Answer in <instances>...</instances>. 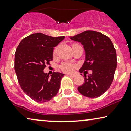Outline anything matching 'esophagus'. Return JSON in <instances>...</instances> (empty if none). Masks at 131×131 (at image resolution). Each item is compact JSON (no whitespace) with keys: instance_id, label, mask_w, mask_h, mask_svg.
<instances>
[{"instance_id":"obj_1","label":"esophagus","mask_w":131,"mask_h":131,"mask_svg":"<svg viewBox=\"0 0 131 131\" xmlns=\"http://www.w3.org/2000/svg\"><path fill=\"white\" fill-rule=\"evenodd\" d=\"M67 75H69V76H72V77H75V74H67Z\"/></svg>"}]
</instances>
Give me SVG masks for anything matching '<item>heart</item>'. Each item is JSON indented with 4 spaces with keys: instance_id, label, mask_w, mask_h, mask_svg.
<instances>
[{
    "instance_id": "obj_1",
    "label": "heart",
    "mask_w": 131,
    "mask_h": 131,
    "mask_svg": "<svg viewBox=\"0 0 131 131\" xmlns=\"http://www.w3.org/2000/svg\"><path fill=\"white\" fill-rule=\"evenodd\" d=\"M78 44H73L72 46H77ZM57 50H58V47H56V49H54V54H56L57 52ZM73 68H74V66L72 64H69V63L64 62L62 63L60 66V69L62 70L63 71L66 72H71L73 70Z\"/></svg>"
}]
</instances>
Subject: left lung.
<instances>
[{
  "mask_svg": "<svg viewBox=\"0 0 131 131\" xmlns=\"http://www.w3.org/2000/svg\"><path fill=\"white\" fill-rule=\"evenodd\" d=\"M70 39L81 42L85 50V61L80 72L92 71L88 77L84 75L85 81L77 88L79 92L88 97L101 96L111 86L116 69V51L113 43L107 36L93 30L83 32Z\"/></svg>",
  "mask_w": 131,
  "mask_h": 131,
  "instance_id": "8db88e82",
  "label": "left lung"
}]
</instances>
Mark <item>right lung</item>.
Masks as SVG:
<instances>
[{
    "mask_svg": "<svg viewBox=\"0 0 131 131\" xmlns=\"http://www.w3.org/2000/svg\"><path fill=\"white\" fill-rule=\"evenodd\" d=\"M64 38L32 34L22 39L16 49L14 69L18 81L24 92L36 102L50 101L59 90L64 74L54 72L49 77L43 69L53 59L54 47Z\"/></svg>",
    "mask_w": 131,
    "mask_h": 131,
    "instance_id": "add662e5",
    "label": "right lung"
}]
</instances>
